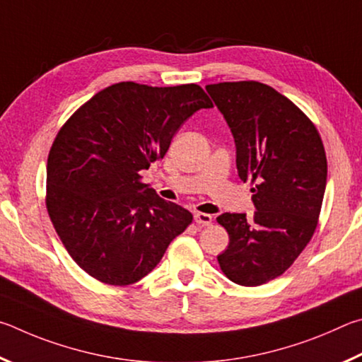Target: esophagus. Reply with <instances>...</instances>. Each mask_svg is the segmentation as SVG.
Returning a JSON list of instances; mask_svg holds the SVG:
<instances>
[{"label":"esophagus","mask_w":362,"mask_h":362,"mask_svg":"<svg viewBox=\"0 0 362 362\" xmlns=\"http://www.w3.org/2000/svg\"><path fill=\"white\" fill-rule=\"evenodd\" d=\"M194 221L199 226H210L213 218H211V214H206V213H195L194 214Z\"/></svg>","instance_id":"1"}]
</instances>
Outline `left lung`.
I'll list each match as a JSON object with an SVG mask.
<instances>
[{"label": "left lung", "instance_id": "obj_1", "mask_svg": "<svg viewBox=\"0 0 362 362\" xmlns=\"http://www.w3.org/2000/svg\"><path fill=\"white\" fill-rule=\"evenodd\" d=\"M235 139L237 170L252 187L255 216L223 213L229 246L221 270L242 286L283 275L312 240L326 191L327 160L316 127L293 101L256 81L206 86Z\"/></svg>", "mask_w": 362, "mask_h": 362}]
</instances>
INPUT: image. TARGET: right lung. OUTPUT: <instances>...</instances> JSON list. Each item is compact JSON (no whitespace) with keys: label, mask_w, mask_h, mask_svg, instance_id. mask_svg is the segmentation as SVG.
<instances>
[{"label":"right lung","mask_w":362,"mask_h":362,"mask_svg":"<svg viewBox=\"0 0 362 362\" xmlns=\"http://www.w3.org/2000/svg\"><path fill=\"white\" fill-rule=\"evenodd\" d=\"M211 106L197 84L119 82L95 93L57 133L47 157V213L88 275L112 286L139 281L192 223L141 173L163 158L195 111Z\"/></svg>","instance_id":"add662e5"}]
</instances>
